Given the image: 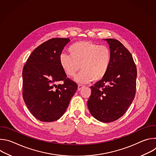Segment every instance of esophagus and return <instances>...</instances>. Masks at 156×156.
I'll return each instance as SVG.
<instances>
[{
    "instance_id": "esophagus-1",
    "label": "esophagus",
    "mask_w": 156,
    "mask_h": 156,
    "mask_svg": "<svg viewBox=\"0 0 156 156\" xmlns=\"http://www.w3.org/2000/svg\"><path fill=\"white\" fill-rule=\"evenodd\" d=\"M83 87H84V86H83V85H81V84H79V85L78 86V91L81 90V89H82Z\"/></svg>"
}]
</instances>
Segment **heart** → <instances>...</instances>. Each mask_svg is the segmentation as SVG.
Here are the masks:
<instances>
[{
  "label": "heart",
  "instance_id": "obj_1",
  "mask_svg": "<svg viewBox=\"0 0 156 156\" xmlns=\"http://www.w3.org/2000/svg\"><path fill=\"white\" fill-rule=\"evenodd\" d=\"M69 52L70 55H60L59 63L64 73L70 77L75 75L81 66L82 71L75 77L76 82L98 81L105 76L111 60L110 51L107 46L83 41L73 44Z\"/></svg>",
  "mask_w": 156,
  "mask_h": 156
}]
</instances>
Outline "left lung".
<instances>
[{
    "mask_svg": "<svg viewBox=\"0 0 156 156\" xmlns=\"http://www.w3.org/2000/svg\"><path fill=\"white\" fill-rule=\"evenodd\" d=\"M103 40L109 46L110 63L105 76L91 87L87 107L96 119L109 123L123 116L134 99L137 71L131 54L120 41Z\"/></svg>",
    "mask_w": 156,
    "mask_h": 156,
    "instance_id": "obj_1",
    "label": "left lung"
}]
</instances>
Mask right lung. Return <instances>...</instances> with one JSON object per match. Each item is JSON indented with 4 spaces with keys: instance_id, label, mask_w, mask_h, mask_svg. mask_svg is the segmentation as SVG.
Here are the masks:
<instances>
[{
    "instance_id": "right-lung-1",
    "label": "right lung",
    "mask_w": 156,
    "mask_h": 156,
    "mask_svg": "<svg viewBox=\"0 0 156 156\" xmlns=\"http://www.w3.org/2000/svg\"><path fill=\"white\" fill-rule=\"evenodd\" d=\"M69 38H53L36 48L23 69V98L32 115L44 122L58 120L65 112L78 85L67 78L59 56ZM63 80V85L56 83Z\"/></svg>"
}]
</instances>
